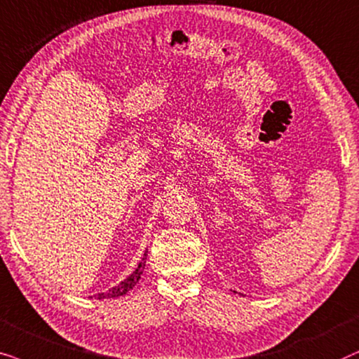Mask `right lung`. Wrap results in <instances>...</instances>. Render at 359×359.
<instances>
[{"label": "right lung", "instance_id": "obj_1", "mask_svg": "<svg viewBox=\"0 0 359 359\" xmlns=\"http://www.w3.org/2000/svg\"><path fill=\"white\" fill-rule=\"evenodd\" d=\"M146 252H147V251H146ZM146 252H144V257H142V261L140 262V264H137V267H136L135 272H133L131 276H128L126 279H124L121 284H118V285H116V287H111L109 290H107V292L98 294V295H97V299H111V297H119V295H124V294L130 292V290H131L133 287H135V285H136L137 283H140L142 271H144V266H146V257H147Z\"/></svg>", "mask_w": 359, "mask_h": 359}]
</instances>
